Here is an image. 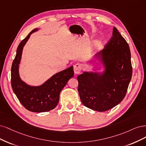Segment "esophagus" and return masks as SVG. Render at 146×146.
Here are the masks:
<instances>
[{
    "label": "esophagus",
    "mask_w": 146,
    "mask_h": 146,
    "mask_svg": "<svg viewBox=\"0 0 146 146\" xmlns=\"http://www.w3.org/2000/svg\"><path fill=\"white\" fill-rule=\"evenodd\" d=\"M83 67L82 64H76L74 65V72L75 74H79L81 73V70Z\"/></svg>",
    "instance_id": "34e87169"
}]
</instances>
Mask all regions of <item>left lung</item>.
Here are the masks:
<instances>
[{"label": "left lung", "instance_id": "left-lung-1", "mask_svg": "<svg viewBox=\"0 0 146 146\" xmlns=\"http://www.w3.org/2000/svg\"><path fill=\"white\" fill-rule=\"evenodd\" d=\"M112 35L104 48L93 57L104 70L84 72L77 78L82 103L98 111L109 110L123 101L132 75L129 44L116 27Z\"/></svg>", "mask_w": 146, "mask_h": 146}]
</instances>
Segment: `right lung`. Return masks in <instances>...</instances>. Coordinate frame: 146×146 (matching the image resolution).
Listing matches in <instances>:
<instances>
[{"label": "right lung", "instance_id": "right-lung-1", "mask_svg": "<svg viewBox=\"0 0 146 146\" xmlns=\"http://www.w3.org/2000/svg\"><path fill=\"white\" fill-rule=\"evenodd\" d=\"M39 30H32L22 40L17 48L16 57L11 67V86L19 101L28 110L40 113L54 109L58 105L61 90L70 79L73 77V67L58 72L39 86H32L23 81L20 78L19 68L23 46L31 35Z\"/></svg>", "mask_w": 146, "mask_h": 146}]
</instances>
